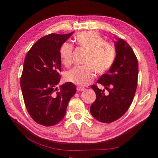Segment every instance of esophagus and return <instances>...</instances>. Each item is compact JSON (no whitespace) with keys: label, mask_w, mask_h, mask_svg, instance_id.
<instances>
[{"label":"esophagus","mask_w":158,"mask_h":158,"mask_svg":"<svg viewBox=\"0 0 158 158\" xmlns=\"http://www.w3.org/2000/svg\"><path fill=\"white\" fill-rule=\"evenodd\" d=\"M77 90L78 92H81V91H83V90H84V88H82V87H79L78 86L77 88Z\"/></svg>","instance_id":"esophagus-1"}]
</instances>
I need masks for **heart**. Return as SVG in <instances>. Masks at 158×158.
<instances>
[{
	"instance_id": "1",
	"label": "heart",
	"mask_w": 158,
	"mask_h": 158,
	"mask_svg": "<svg viewBox=\"0 0 158 158\" xmlns=\"http://www.w3.org/2000/svg\"><path fill=\"white\" fill-rule=\"evenodd\" d=\"M79 47L87 52L84 67L74 68L65 74L67 81L79 86L89 85L95 77V71L103 74L114 65L116 57L115 48L96 31L81 32L74 38ZM73 47L68 42L62 44L60 49V60L65 67L73 63Z\"/></svg>"
}]
</instances>
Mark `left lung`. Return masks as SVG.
Returning <instances> with one entry per match:
<instances>
[{
  "label": "left lung",
  "instance_id": "1",
  "mask_svg": "<svg viewBox=\"0 0 158 158\" xmlns=\"http://www.w3.org/2000/svg\"><path fill=\"white\" fill-rule=\"evenodd\" d=\"M115 47L116 57L114 65L98 80L108 93L97 85L91 86L96 100L90 106V114L96 120L105 123L123 116L132 102L137 87L139 66L135 53L122 39H117Z\"/></svg>",
  "mask_w": 158,
  "mask_h": 158
}]
</instances>
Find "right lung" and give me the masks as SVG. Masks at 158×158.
Returning a JSON list of instances; mask_svg holds the SVG:
<instances>
[{
	"instance_id": "right-lung-1",
	"label": "right lung",
	"mask_w": 158,
	"mask_h": 158,
	"mask_svg": "<svg viewBox=\"0 0 158 158\" xmlns=\"http://www.w3.org/2000/svg\"><path fill=\"white\" fill-rule=\"evenodd\" d=\"M73 33L42 37L26 56L20 79L23 100L33 121L44 126H52L63 118L69 101L76 93L71 82L56 88L60 79V49Z\"/></svg>"
}]
</instances>
